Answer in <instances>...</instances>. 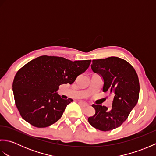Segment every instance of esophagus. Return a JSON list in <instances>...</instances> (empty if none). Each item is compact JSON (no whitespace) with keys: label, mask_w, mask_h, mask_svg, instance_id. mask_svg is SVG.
<instances>
[{"label":"esophagus","mask_w":156,"mask_h":156,"mask_svg":"<svg viewBox=\"0 0 156 156\" xmlns=\"http://www.w3.org/2000/svg\"><path fill=\"white\" fill-rule=\"evenodd\" d=\"M79 104H80V105L82 106V107H88V104L86 103V102H84L83 101H79Z\"/></svg>","instance_id":"obj_1"}]
</instances>
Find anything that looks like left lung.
Returning a JSON list of instances; mask_svg holds the SVG:
<instances>
[{"instance_id":"left-lung-1","label":"left lung","mask_w":156,"mask_h":156,"mask_svg":"<svg viewBox=\"0 0 156 156\" xmlns=\"http://www.w3.org/2000/svg\"><path fill=\"white\" fill-rule=\"evenodd\" d=\"M91 68L103 78L102 91L113 95V101L110 110L105 106L92 105L95 114L88 121L98 130L111 131L123 123L137 103L140 90L138 76L129 62L117 57L93 59Z\"/></svg>"}]
</instances>
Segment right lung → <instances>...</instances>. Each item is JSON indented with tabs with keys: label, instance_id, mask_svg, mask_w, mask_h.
Instances as JSON below:
<instances>
[{
	"label": "right lung",
	"instance_id": "obj_1",
	"mask_svg": "<svg viewBox=\"0 0 156 156\" xmlns=\"http://www.w3.org/2000/svg\"><path fill=\"white\" fill-rule=\"evenodd\" d=\"M91 59L72 62L62 57L42 55L18 70L12 82L15 105L25 121L35 127H46L62 117L73 101L60 97L59 85L71 84L84 72Z\"/></svg>",
	"mask_w": 156,
	"mask_h": 156
}]
</instances>
